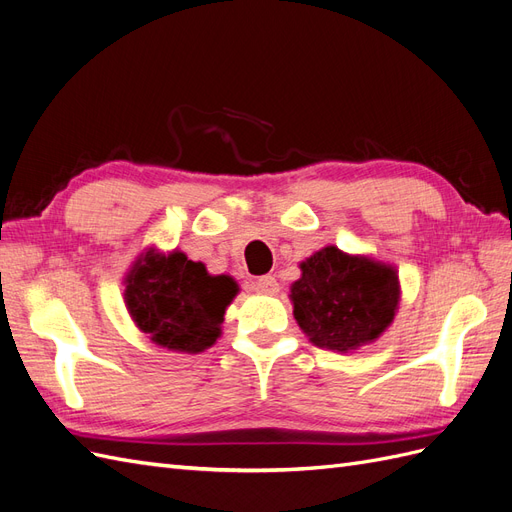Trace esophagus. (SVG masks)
Returning <instances> with one entry per match:
<instances>
[{
	"label": "esophagus",
	"instance_id": "obj_1",
	"mask_svg": "<svg viewBox=\"0 0 512 512\" xmlns=\"http://www.w3.org/2000/svg\"><path fill=\"white\" fill-rule=\"evenodd\" d=\"M252 286H254V290L260 292V294H275L277 290H280V286H277V282H275V277H271V275L258 277V280H256Z\"/></svg>",
	"mask_w": 512,
	"mask_h": 512
}]
</instances>
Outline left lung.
Listing matches in <instances>:
<instances>
[{"label":"left lung","mask_w":512,"mask_h":512,"mask_svg":"<svg viewBox=\"0 0 512 512\" xmlns=\"http://www.w3.org/2000/svg\"><path fill=\"white\" fill-rule=\"evenodd\" d=\"M290 286L294 320L309 342L339 354L374 344L401 301L395 265L327 245L305 258Z\"/></svg>","instance_id":"1"}]
</instances>
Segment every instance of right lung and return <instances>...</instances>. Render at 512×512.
<instances>
[{"instance_id":"right-lung-1","label":"right lung","mask_w":512,"mask_h":512,"mask_svg":"<svg viewBox=\"0 0 512 512\" xmlns=\"http://www.w3.org/2000/svg\"><path fill=\"white\" fill-rule=\"evenodd\" d=\"M123 301L138 331L153 344L198 354L222 335L226 307L239 286L230 275H211L181 250L145 247L123 277Z\"/></svg>"}]
</instances>
